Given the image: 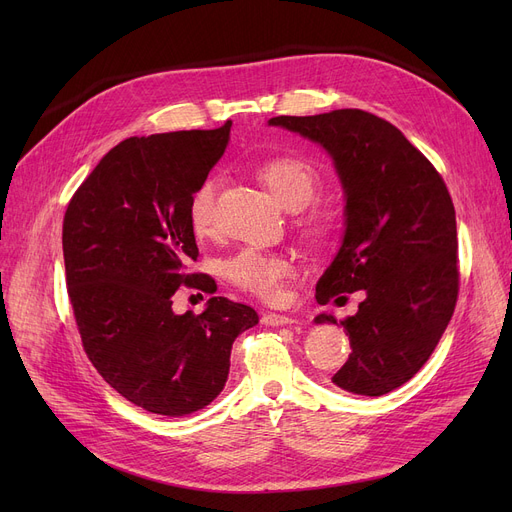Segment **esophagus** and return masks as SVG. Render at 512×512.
<instances>
[{"mask_svg": "<svg viewBox=\"0 0 512 512\" xmlns=\"http://www.w3.org/2000/svg\"><path fill=\"white\" fill-rule=\"evenodd\" d=\"M261 324H265V326H288V324H294V319L288 317V315H282V313H263Z\"/></svg>", "mask_w": 512, "mask_h": 512, "instance_id": "34e87169", "label": "esophagus"}]
</instances>
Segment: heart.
Segmentation results:
<instances>
[{
    "label": "heart",
    "instance_id": "1",
    "mask_svg": "<svg viewBox=\"0 0 512 512\" xmlns=\"http://www.w3.org/2000/svg\"><path fill=\"white\" fill-rule=\"evenodd\" d=\"M259 178L286 209H303L319 191V174L301 157H274L259 166ZM218 180L205 178L188 197L186 215L197 236L211 232ZM226 278L263 301H280L284 282L292 276V261L282 253L245 249L224 263Z\"/></svg>",
    "mask_w": 512,
    "mask_h": 512
}]
</instances>
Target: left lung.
<instances>
[{
  "label": "left lung",
  "instance_id": "8db88e82",
  "mask_svg": "<svg viewBox=\"0 0 512 512\" xmlns=\"http://www.w3.org/2000/svg\"><path fill=\"white\" fill-rule=\"evenodd\" d=\"M267 124L324 147L344 191L342 245L315 299L328 305L355 290L365 299L340 321L353 353L332 382L361 396L388 394L434 353L459 297L448 188L405 134L369 112L278 116ZM326 321L338 324L332 313L315 317V324Z\"/></svg>",
  "mask_w": 512,
  "mask_h": 512
}]
</instances>
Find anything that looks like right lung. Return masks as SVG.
<instances>
[{
  "mask_svg": "<svg viewBox=\"0 0 512 512\" xmlns=\"http://www.w3.org/2000/svg\"><path fill=\"white\" fill-rule=\"evenodd\" d=\"M215 130L130 137L101 157L64 215L68 297L85 353L101 378L149 413L191 415L228 380L238 334L253 307L211 297L201 315L172 311L180 286L213 292L186 274L199 255L186 205L230 141Z\"/></svg>",
  "mask_w": 512,
  "mask_h": 512,
  "instance_id": "add662e5",
  "label": "right lung"
}]
</instances>
